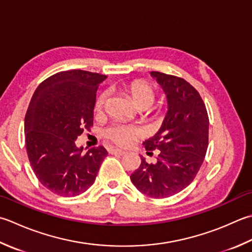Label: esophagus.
<instances>
[{"label":"esophagus","instance_id":"34e87169","mask_svg":"<svg viewBox=\"0 0 252 252\" xmlns=\"http://www.w3.org/2000/svg\"><path fill=\"white\" fill-rule=\"evenodd\" d=\"M110 153L111 154H115V155H125L126 154V151H122V150H120V149H111L110 150Z\"/></svg>","mask_w":252,"mask_h":252}]
</instances>
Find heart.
<instances>
[{
    "label": "heart",
    "mask_w": 252,
    "mask_h": 252,
    "mask_svg": "<svg viewBox=\"0 0 252 252\" xmlns=\"http://www.w3.org/2000/svg\"><path fill=\"white\" fill-rule=\"evenodd\" d=\"M126 91L130 94L132 97L133 102L135 106L139 107H146L149 108L153 105L155 100V92L153 90L152 86L149 84L142 81H134L132 82L130 85L126 87ZM106 93H102L97 98L96 101V109L100 110L103 107V103L106 101ZM105 136L108 140L112 141L118 145L121 146H127L132 144L137 137H140L143 132L140 127L134 126H126L121 125V123H113L112 126L107 127L105 130Z\"/></svg>",
    "instance_id": "b5f03b06"
}]
</instances>
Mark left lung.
Wrapping results in <instances>:
<instances>
[{
	"instance_id": "8db88e82",
	"label": "left lung",
	"mask_w": 252,
	"mask_h": 252,
	"mask_svg": "<svg viewBox=\"0 0 252 252\" xmlns=\"http://www.w3.org/2000/svg\"><path fill=\"white\" fill-rule=\"evenodd\" d=\"M164 91L168 111L158 132L146 140V151L159 150L156 164L141 165L132 184L151 198H168L188 187L204 160L209 145V117L200 94L184 78L151 72Z\"/></svg>"
}]
</instances>
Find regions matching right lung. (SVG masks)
I'll return each instance as SVG.
<instances>
[{"instance_id": "obj_1", "label": "right lung", "mask_w": 252, "mask_h": 252, "mask_svg": "<svg viewBox=\"0 0 252 252\" xmlns=\"http://www.w3.org/2000/svg\"><path fill=\"white\" fill-rule=\"evenodd\" d=\"M106 75L82 70L59 72L44 80L25 117L29 161L43 187L61 196H75L94 184L108 152L103 146L83 153L75 141L94 120L96 92Z\"/></svg>"}]
</instances>
